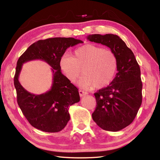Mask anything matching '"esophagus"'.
I'll return each mask as SVG.
<instances>
[{"mask_svg":"<svg viewBox=\"0 0 160 160\" xmlns=\"http://www.w3.org/2000/svg\"><path fill=\"white\" fill-rule=\"evenodd\" d=\"M79 95H80L81 98V97H83V96H85V95H86L87 94H88V93H87V92H85V91H81V90L79 91Z\"/></svg>","mask_w":160,"mask_h":160,"instance_id":"34e87169","label":"esophagus"}]
</instances>
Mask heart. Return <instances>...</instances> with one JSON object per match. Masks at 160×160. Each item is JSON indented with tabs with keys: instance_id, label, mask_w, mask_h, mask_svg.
<instances>
[{
	"instance_id": "obj_1",
	"label": "heart",
	"mask_w": 160,
	"mask_h": 160,
	"mask_svg": "<svg viewBox=\"0 0 160 160\" xmlns=\"http://www.w3.org/2000/svg\"><path fill=\"white\" fill-rule=\"evenodd\" d=\"M61 69L72 83L82 74L85 75L79 81L82 88L95 87L105 88L113 81L118 68V61L114 53L104 48L92 44L81 46L74 51V55H62L59 61Z\"/></svg>"
}]
</instances>
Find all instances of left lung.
Returning <instances> with one entry per match:
<instances>
[{
	"mask_svg": "<svg viewBox=\"0 0 160 160\" xmlns=\"http://www.w3.org/2000/svg\"><path fill=\"white\" fill-rule=\"evenodd\" d=\"M87 38L110 48L118 61V72L107 88L94 93L96 108L92 118L99 127L118 132L133 122L142 102L141 71L132 51L113 34L90 35Z\"/></svg>",
	"mask_w": 160,
	"mask_h": 160,
	"instance_id": "8db88e82",
	"label": "left lung"
}]
</instances>
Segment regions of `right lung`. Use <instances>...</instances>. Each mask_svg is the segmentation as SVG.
I'll list each match as a JSON object with an SVG mask.
<instances>
[{
	"label": "right lung",
	"instance_id": "1",
	"mask_svg": "<svg viewBox=\"0 0 160 160\" xmlns=\"http://www.w3.org/2000/svg\"><path fill=\"white\" fill-rule=\"evenodd\" d=\"M83 42L74 38L55 37L39 40L32 44L17 61L14 85L17 103L30 124L42 132H59L70 119V106L80 101L78 89L62 73L61 57L67 49ZM41 60L51 67L53 81L51 89L41 95L27 92L18 81L22 65L32 60Z\"/></svg>",
	"mask_w": 160,
	"mask_h": 160
}]
</instances>
